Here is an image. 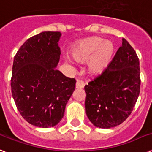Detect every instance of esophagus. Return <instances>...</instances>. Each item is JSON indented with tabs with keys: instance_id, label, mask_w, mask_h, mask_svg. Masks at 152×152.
<instances>
[{
	"instance_id": "obj_1",
	"label": "esophagus",
	"mask_w": 152,
	"mask_h": 152,
	"mask_svg": "<svg viewBox=\"0 0 152 152\" xmlns=\"http://www.w3.org/2000/svg\"><path fill=\"white\" fill-rule=\"evenodd\" d=\"M84 82L82 80H76V88H77V89H82V88H84Z\"/></svg>"
}]
</instances>
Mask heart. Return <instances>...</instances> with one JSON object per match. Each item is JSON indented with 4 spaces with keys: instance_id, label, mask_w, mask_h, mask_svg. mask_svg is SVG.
Here are the masks:
<instances>
[{
    "instance_id": "b5f03b06",
    "label": "heart",
    "mask_w": 152,
    "mask_h": 152,
    "mask_svg": "<svg viewBox=\"0 0 152 152\" xmlns=\"http://www.w3.org/2000/svg\"><path fill=\"white\" fill-rule=\"evenodd\" d=\"M114 46L110 41L99 37L86 39L79 44L72 53L79 61L88 62V71L92 75H100L108 68L113 57Z\"/></svg>"
}]
</instances>
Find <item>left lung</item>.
I'll list each match as a JSON object with an SVG mask.
<instances>
[{"label":"left lung","instance_id":"8db88e82","mask_svg":"<svg viewBox=\"0 0 152 152\" xmlns=\"http://www.w3.org/2000/svg\"><path fill=\"white\" fill-rule=\"evenodd\" d=\"M140 89V61L130 44L122 46L102 73L84 87L88 119L96 127L110 129L132 113Z\"/></svg>","mask_w":152,"mask_h":152}]
</instances>
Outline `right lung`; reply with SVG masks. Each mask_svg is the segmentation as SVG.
Masks as SVG:
<instances>
[{
    "label": "right lung",
    "mask_w": 152,
    "mask_h": 152,
    "mask_svg": "<svg viewBox=\"0 0 152 152\" xmlns=\"http://www.w3.org/2000/svg\"><path fill=\"white\" fill-rule=\"evenodd\" d=\"M61 33L44 31L30 38L17 51L11 88L23 118L39 128L53 127L64 117L76 82L57 70Z\"/></svg>",
    "instance_id": "add662e5"
}]
</instances>
